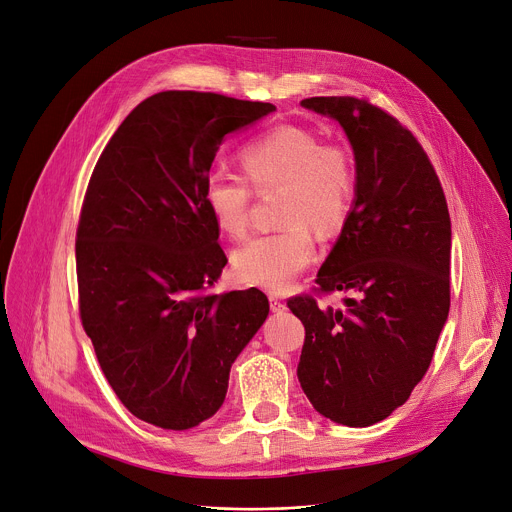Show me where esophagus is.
<instances>
[{"instance_id":"34e87169","label":"esophagus","mask_w":512,"mask_h":512,"mask_svg":"<svg viewBox=\"0 0 512 512\" xmlns=\"http://www.w3.org/2000/svg\"><path fill=\"white\" fill-rule=\"evenodd\" d=\"M270 309L274 313H282V311H287V303L278 297H270Z\"/></svg>"}]
</instances>
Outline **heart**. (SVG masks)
Listing matches in <instances>:
<instances>
[{
    "mask_svg": "<svg viewBox=\"0 0 512 512\" xmlns=\"http://www.w3.org/2000/svg\"><path fill=\"white\" fill-rule=\"evenodd\" d=\"M240 162L246 180L223 166L209 170L203 201L219 230L240 238L250 223L249 186L258 195L280 191L276 219L285 225L250 238L234 254L240 280L280 293L315 256L309 225L321 234L344 225L356 193L354 160L344 146L321 144L307 128L278 126L246 144Z\"/></svg>",
    "mask_w": 512,
    "mask_h": 512,
    "instance_id": "obj_1",
    "label": "heart"
}]
</instances>
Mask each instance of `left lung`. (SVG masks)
I'll return each instance as SVG.
<instances>
[{"mask_svg":"<svg viewBox=\"0 0 512 512\" xmlns=\"http://www.w3.org/2000/svg\"><path fill=\"white\" fill-rule=\"evenodd\" d=\"M301 103L346 130L358 177L313 295L287 301L305 325L297 376L323 417L368 427L407 403L433 360L449 313L447 201L427 152L388 111L348 95ZM337 290L357 295L344 312L316 303Z\"/></svg>","mask_w":512,"mask_h":512,"instance_id":"left-lung-1","label":"left lung"}]
</instances>
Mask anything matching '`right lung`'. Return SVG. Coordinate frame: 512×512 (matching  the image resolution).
Listing matches in <instances>:
<instances>
[{
    "label": "right lung",
    "instance_id": "obj_1",
    "mask_svg": "<svg viewBox=\"0 0 512 512\" xmlns=\"http://www.w3.org/2000/svg\"><path fill=\"white\" fill-rule=\"evenodd\" d=\"M274 109L162 91L130 111L93 168L75 242L79 315L113 392L156 427L215 415L268 315L254 287L211 291L227 256L203 185L223 136Z\"/></svg>",
    "mask_w": 512,
    "mask_h": 512
}]
</instances>
